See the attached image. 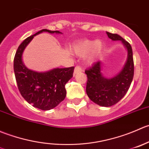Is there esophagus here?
I'll use <instances>...</instances> for the list:
<instances>
[{"label": "esophagus", "mask_w": 149, "mask_h": 149, "mask_svg": "<svg viewBox=\"0 0 149 149\" xmlns=\"http://www.w3.org/2000/svg\"><path fill=\"white\" fill-rule=\"evenodd\" d=\"M83 71V70H82V67H80V66L77 65L74 68V74H77V73H79V72H81Z\"/></svg>", "instance_id": "1"}]
</instances>
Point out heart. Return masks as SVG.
<instances>
[{"mask_svg":"<svg viewBox=\"0 0 149 149\" xmlns=\"http://www.w3.org/2000/svg\"><path fill=\"white\" fill-rule=\"evenodd\" d=\"M103 49V43L99 40H84L78 44L74 48V51L79 55H85L91 51L88 56V62L93 61Z\"/></svg>","mask_w":149,"mask_h":149,"instance_id":"heart-1","label":"heart"}]
</instances>
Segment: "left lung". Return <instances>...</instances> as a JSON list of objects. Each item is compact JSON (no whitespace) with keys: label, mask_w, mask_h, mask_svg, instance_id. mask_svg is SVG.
Segmentation results:
<instances>
[{"label":"left lung","mask_w":149,"mask_h":149,"mask_svg":"<svg viewBox=\"0 0 149 149\" xmlns=\"http://www.w3.org/2000/svg\"><path fill=\"white\" fill-rule=\"evenodd\" d=\"M112 40H121L127 49V59L123 70L111 79L101 74L100 61L94 63L85 71L88 81L86 93L90 99L101 107H111L120 101L127 92L133 79L134 61L130 44L117 34L107 32Z\"/></svg>","instance_id":"8db88e82"}]
</instances>
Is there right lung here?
Masks as SVG:
<instances>
[{"instance_id": "obj_1", "label": "right lung", "mask_w": 149, "mask_h": 149, "mask_svg": "<svg viewBox=\"0 0 149 149\" xmlns=\"http://www.w3.org/2000/svg\"><path fill=\"white\" fill-rule=\"evenodd\" d=\"M42 32L61 33L59 31L43 29L26 38L16 52L14 70L18 89L23 98L35 108L50 110L65 98V85L72 77L74 67L56 68L45 72H37L25 67L22 60L23 51L34 36Z\"/></svg>"}]
</instances>
